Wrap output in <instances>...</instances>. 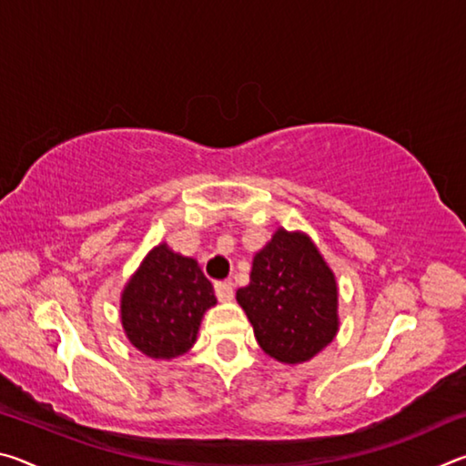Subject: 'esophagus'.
I'll use <instances>...</instances> for the list:
<instances>
[{
	"label": "esophagus",
	"mask_w": 466,
	"mask_h": 466,
	"mask_svg": "<svg viewBox=\"0 0 466 466\" xmlns=\"http://www.w3.org/2000/svg\"><path fill=\"white\" fill-rule=\"evenodd\" d=\"M214 288H216L218 299H222V302H228V299H232V296H234L232 281H218Z\"/></svg>",
	"instance_id": "esophagus-1"
}]
</instances>
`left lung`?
<instances>
[{
    "instance_id": "obj_1",
    "label": "left lung",
    "mask_w": 466,
    "mask_h": 466,
    "mask_svg": "<svg viewBox=\"0 0 466 466\" xmlns=\"http://www.w3.org/2000/svg\"><path fill=\"white\" fill-rule=\"evenodd\" d=\"M261 350L283 364L317 356L337 333V283L309 236L278 230L236 291Z\"/></svg>"
}]
</instances>
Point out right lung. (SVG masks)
Instances as JSON below:
<instances>
[{
  "instance_id": "add662e5",
  "label": "right lung",
  "mask_w": 466,
  "mask_h": 466,
  "mask_svg": "<svg viewBox=\"0 0 466 466\" xmlns=\"http://www.w3.org/2000/svg\"><path fill=\"white\" fill-rule=\"evenodd\" d=\"M214 304V288L195 258L160 244L123 291V329L141 353L172 360L195 343L203 312Z\"/></svg>"
}]
</instances>
